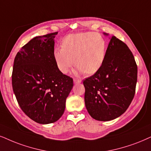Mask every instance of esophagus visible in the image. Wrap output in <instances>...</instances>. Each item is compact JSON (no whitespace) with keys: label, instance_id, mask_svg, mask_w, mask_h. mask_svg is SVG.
<instances>
[{"label":"esophagus","instance_id":"obj_1","mask_svg":"<svg viewBox=\"0 0 151 151\" xmlns=\"http://www.w3.org/2000/svg\"><path fill=\"white\" fill-rule=\"evenodd\" d=\"M81 82V80H79V79H74V84H77V83H80Z\"/></svg>","mask_w":151,"mask_h":151}]
</instances>
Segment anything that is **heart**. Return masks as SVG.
<instances>
[{
  "mask_svg": "<svg viewBox=\"0 0 151 151\" xmlns=\"http://www.w3.org/2000/svg\"><path fill=\"white\" fill-rule=\"evenodd\" d=\"M62 48L53 50L55 63L63 74H67L77 64V74L95 73L100 69L106 57V42L100 33L81 32L67 35Z\"/></svg>",
  "mask_w": 151,
  "mask_h": 151,
  "instance_id": "heart-1",
  "label": "heart"
}]
</instances>
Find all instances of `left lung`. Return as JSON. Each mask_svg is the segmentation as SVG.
Returning <instances> with one entry per match:
<instances>
[{"instance_id":"obj_1","label":"left lung","mask_w":151,"mask_h":151,"mask_svg":"<svg viewBox=\"0 0 151 151\" xmlns=\"http://www.w3.org/2000/svg\"><path fill=\"white\" fill-rule=\"evenodd\" d=\"M137 81V66L132 53L123 42L112 36L102 66L83 81L88 114L100 121L119 117L133 100Z\"/></svg>"}]
</instances>
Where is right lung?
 <instances>
[{"label": "right lung", "instance_id": "obj_1", "mask_svg": "<svg viewBox=\"0 0 151 151\" xmlns=\"http://www.w3.org/2000/svg\"><path fill=\"white\" fill-rule=\"evenodd\" d=\"M58 32L33 38L14 58L13 91L26 116L40 124L54 123L61 117L73 80L57 68L54 38Z\"/></svg>", "mask_w": 151, "mask_h": 151}]
</instances>
